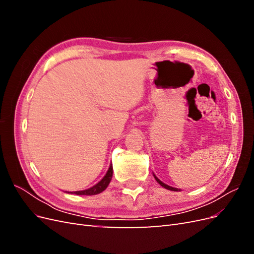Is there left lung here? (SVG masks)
<instances>
[{"mask_svg":"<svg viewBox=\"0 0 254 254\" xmlns=\"http://www.w3.org/2000/svg\"><path fill=\"white\" fill-rule=\"evenodd\" d=\"M155 178H156V180L159 182V184H161V186H162L163 188H165V189H167V190H175V191H178L179 190L178 189H176V188H172V187H170V186H167V184H165V183H163L162 181H160L157 177L155 176Z\"/></svg>","mask_w":254,"mask_h":254,"instance_id":"obj_1","label":"left lung"}]
</instances>
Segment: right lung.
<instances>
[{"instance_id": "add662e5", "label": "right lung", "mask_w": 254, "mask_h": 254, "mask_svg": "<svg viewBox=\"0 0 254 254\" xmlns=\"http://www.w3.org/2000/svg\"><path fill=\"white\" fill-rule=\"evenodd\" d=\"M112 164H110V167L108 172H107L106 176L104 177V178L99 181L97 184H95L94 187H92L86 190H78V191H74L73 194H76V195H96V194H99L102 193L103 190H106V188L109 186V183L111 181V178H112Z\"/></svg>"}]
</instances>
